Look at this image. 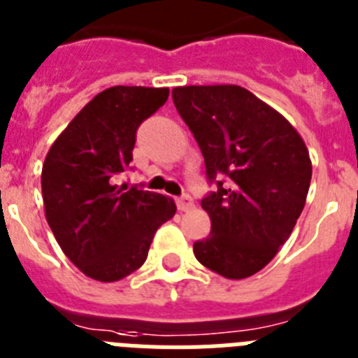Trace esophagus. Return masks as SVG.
I'll use <instances>...</instances> for the list:
<instances>
[{"mask_svg":"<svg viewBox=\"0 0 358 358\" xmlns=\"http://www.w3.org/2000/svg\"><path fill=\"white\" fill-rule=\"evenodd\" d=\"M176 205H178L180 210H183V213H187V210H191L192 207H194V201H192L191 196H187V194H183V196H180L178 200H176Z\"/></svg>","mask_w":358,"mask_h":358,"instance_id":"esophagus-1","label":"esophagus"}]
</instances>
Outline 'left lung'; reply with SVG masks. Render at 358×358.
<instances>
[{
  "label": "left lung",
  "instance_id": "left-lung-1",
  "mask_svg": "<svg viewBox=\"0 0 358 358\" xmlns=\"http://www.w3.org/2000/svg\"><path fill=\"white\" fill-rule=\"evenodd\" d=\"M173 102L217 187L201 200L210 236L194 243V256L227 279L254 275L303 213L312 180L308 149L281 113L241 86H180Z\"/></svg>",
  "mask_w": 358,
  "mask_h": 358
}]
</instances>
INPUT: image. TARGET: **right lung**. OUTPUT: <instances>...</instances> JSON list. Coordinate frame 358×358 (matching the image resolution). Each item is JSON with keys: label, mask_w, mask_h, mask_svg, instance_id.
Here are the masks:
<instances>
[{"label": "right lung", "mask_w": 358, "mask_h": 358, "mask_svg": "<svg viewBox=\"0 0 358 358\" xmlns=\"http://www.w3.org/2000/svg\"><path fill=\"white\" fill-rule=\"evenodd\" d=\"M169 97L167 88L113 86L92 99L52 144L41 189L50 229L68 259L113 282L144 265L155 232L175 216L171 198L119 187L136 129Z\"/></svg>", "instance_id": "add662e5"}]
</instances>
